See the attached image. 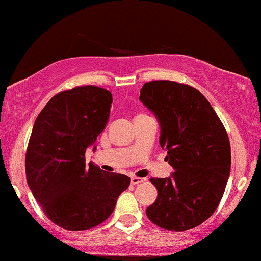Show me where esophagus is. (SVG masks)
I'll use <instances>...</instances> for the list:
<instances>
[{"label":"esophagus","instance_id":"obj_1","mask_svg":"<svg viewBox=\"0 0 261 261\" xmlns=\"http://www.w3.org/2000/svg\"><path fill=\"white\" fill-rule=\"evenodd\" d=\"M145 180H147V179H145V178H137V176H132L130 183L133 184V186H137V184L143 183V181H145Z\"/></svg>","mask_w":261,"mask_h":261}]
</instances>
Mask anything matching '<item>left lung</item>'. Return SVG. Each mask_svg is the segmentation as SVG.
Wrapping results in <instances>:
<instances>
[{"instance_id":"left-lung-1","label":"left lung","mask_w":261,"mask_h":261,"mask_svg":"<svg viewBox=\"0 0 261 261\" xmlns=\"http://www.w3.org/2000/svg\"><path fill=\"white\" fill-rule=\"evenodd\" d=\"M139 100L161 127L159 144L174 172L150 179L158 197L145 213L161 228L184 231L200 225L219 205L230 175V143L205 97L173 81L144 83Z\"/></svg>"}]
</instances>
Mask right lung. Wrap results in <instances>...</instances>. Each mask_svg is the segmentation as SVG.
<instances>
[{
	"mask_svg": "<svg viewBox=\"0 0 261 261\" xmlns=\"http://www.w3.org/2000/svg\"><path fill=\"white\" fill-rule=\"evenodd\" d=\"M112 102L107 89L75 87L56 94L33 124L27 184L47 217L66 230H87L105 221L130 184L129 176L86 164L87 148L96 150Z\"/></svg>",
	"mask_w": 261,
	"mask_h": 261,
	"instance_id": "1",
	"label": "right lung"
}]
</instances>
